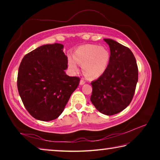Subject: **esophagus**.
<instances>
[{"mask_svg": "<svg viewBox=\"0 0 160 160\" xmlns=\"http://www.w3.org/2000/svg\"><path fill=\"white\" fill-rule=\"evenodd\" d=\"M85 83V80L83 79V78H82V79L80 80V85H84V84Z\"/></svg>", "mask_w": 160, "mask_h": 160, "instance_id": "esophagus-1", "label": "esophagus"}]
</instances>
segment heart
Returning a JSON list of instances; mask_svg holds the SVG:
<instances>
[{
	"mask_svg": "<svg viewBox=\"0 0 160 160\" xmlns=\"http://www.w3.org/2000/svg\"><path fill=\"white\" fill-rule=\"evenodd\" d=\"M109 58L110 53L107 48L87 44L77 48L74 58L69 56L68 65L72 70L77 71L78 63L82 64L83 71L87 76L97 78L106 70Z\"/></svg>",
	"mask_w": 160,
	"mask_h": 160,
	"instance_id": "heart-1",
	"label": "heart"
}]
</instances>
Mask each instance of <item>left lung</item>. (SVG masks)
I'll return each mask as SVG.
<instances>
[{"instance_id":"obj_1","label":"left lung","mask_w":160,"mask_h":160,"mask_svg":"<svg viewBox=\"0 0 160 160\" xmlns=\"http://www.w3.org/2000/svg\"><path fill=\"white\" fill-rule=\"evenodd\" d=\"M110 48L108 66L98 79L92 81L90 100L99 112L111 116L122 112L133 97L138 79V68L133 53L128 47L104 39Z\"/></svg>"}]
</instances>
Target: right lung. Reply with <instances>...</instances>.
Returning a JSON list of instances; mask_svg holds the SVG:
<instances>
[{"instance_id": "right-lung-1", "label": "right lung", "mask_w": 160, "mask_h": 160, "mask_svg": "<svg viewBox=\"0 0 160 160\" xmlns=\"http://www.w3.org/2000/svg\"><path fill=\"white\" fill-rule=\"evenodd\" d=\"M63 50L61 44L43 45L26 54L19 67V94L28 112L37 120L58 118L79 85V78L65 72L68 57Z\"/></svg>"}]
</instances>
